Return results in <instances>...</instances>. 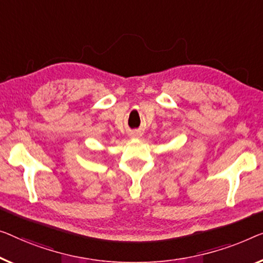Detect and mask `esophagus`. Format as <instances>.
Wrapping results in <instances>:
<instances>
[{"label":"esophagus","mask_w":263,"mask_h":263,"mask_svg":"<svg viewBox=\"0 0 263 263\" xmlns=\"http://www.w3.org/2000/svg\"><path fill=\"white\" fill-rule=\"evenodd\" d=\"M130 136H131V138L138 139V138H140V137H142V132H140V131H138V130L131 131V132H130Z\"/></svg>","instance_id":"esophagus-1"}]
</instances>
